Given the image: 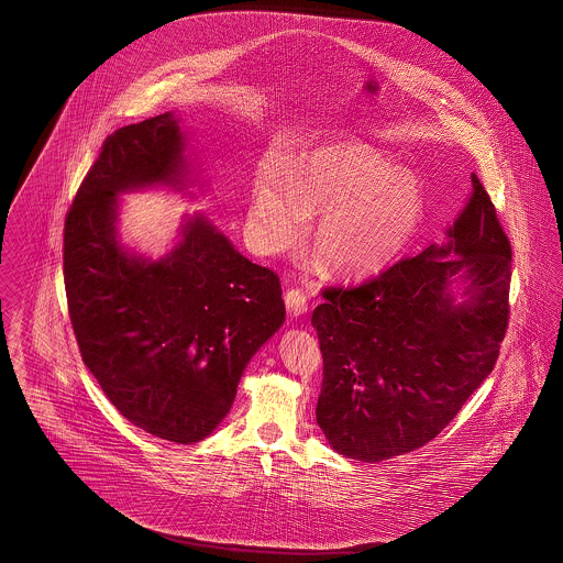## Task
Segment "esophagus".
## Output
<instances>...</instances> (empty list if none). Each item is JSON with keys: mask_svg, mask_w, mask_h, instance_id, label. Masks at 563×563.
<instances>
[{"mask_svg": "<svg viewBox=\"0 0 563 563\" xmlns=\"http://www.w3.org/2000/svg\"><path fill=\"white\" fill-rule=\"evenodd\" d=\"M285 303H287V310L294 314V317H300L306 310H308V298L303 294L302 289H289L285 294Z\"/></svg>", "mask_w": 563, "mask_h": 563, "instance_id": "1", "label": "esophagus"}]
</instances>
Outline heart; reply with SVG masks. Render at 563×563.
<instances>
[{"instance_id": "b5f03b06", "label": "heart", "mask_w": 563, "mask_h": 563, "mask_svg": "<svg viewBox=\"0 0 563 563\" xmlns=\"http://www.w3.org/2000/svg\"><path fill=\"white\" fill-rule=\"evenodd\" d=\"M422 195L413 175L394 169L366 145H332L303 156L291 172L263 165L253 181L251 238L261 253L294 249L319 218L314 249L330 272L362 278L382 272L413 238Z\"/></svg>"}]
</instances>
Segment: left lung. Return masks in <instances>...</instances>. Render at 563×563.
Wrapping results in <instances>:
<instances>
[{"label": "left lung", "instance_id": "obj_1", "mask_svg": "<svg viewBox=\"0 0 563 563\" xmlns=\"http://www.w3.org/2000/svg\"><path fill=\"white\" fill-rule=\"evenodd\" d=\"M474 195L429 246L355 287H325L312 312L323 355L317 424L339 454L379 463L433 441L490 375L510 319L512 246L472 175ZM456 275L471 302H451Z\"/></svg>", "mask_w": 563, "mask_h": 563}]
</instances>
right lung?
I'll list each match as a JSON object with an SVG mask.
<instances>
[{
    "instance_id": "obj_1",
    "label": "right lung",
    "mask_w": 563,
    "mask_h": 563,
    "mask_svg": "<svg viewBox=\"0 0 563 563\" xmlns=\"http://www.w3.org/2000/svg\"><path fill=\"white\" fill-rule=\"evenodd\" d=\"M184 139L174 113L109 134L64 220V285L77 345L115 409L145 433L195 443L229 413L251 357L285 321L280 278L190 218L169 257L115 240L118 192L169 181Z\"/></svg>"
}]
</instances>
